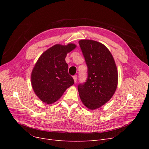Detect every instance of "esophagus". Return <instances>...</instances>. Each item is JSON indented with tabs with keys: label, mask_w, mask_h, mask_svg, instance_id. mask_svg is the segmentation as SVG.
I'll list each match as a JSON object with an SVG mask.
<instances>
[{
	"label": "esophagus",
	"mask_w": 149,
	"mask_h": 149,
	"mask_svg": "<svg viewBox=\"0 0 149 149\" xmlns=\"http://www.w3.org/2000/svg\"><path fill=\"white\" fill-rule=\"evenodd\" d=\"M73 79H74V82H75V83H76V81H77V75H74V76H73Z\"/></svg>",
	"instance_id": "1"
}]
</instances>
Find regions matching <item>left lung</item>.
<instances>
[{
  "instance_id": "obj_1",
  "label": "left lung",
  "mask_w": 149,
  "mask_h": 149,
  "mask_svg": "<svg viewBox=\"0 0 149 149\" xmlns=\"http://www.w3.org/2000/svg\"><path fill=\"white\" fill-rule=\"evenodd\" d=\"M88 66V80L78 91L83 104L90 110L105 104L118 85V70L112 54L98 42L83 39L79 42Z\"/></svg>"
}]
</instances>
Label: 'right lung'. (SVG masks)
Here are the masks:
<instances>
[{
	"label": "right lung",
	"mask_w": 149,
	"mask_h": 149,
	"mask_svg": "<svg viewBox=\"0 0 149 149\" xmlns=\"http://www.w3.org/2000/svg\"><path fill=\"white\" fill-rule=\"evenodd\" d=\"M76 47L74 43L56 44L42 53L36 63L31 75V85L36 95L46 104L56 102L74 84L65 58Z\"/></svg>",
	"instance_id": "right-lung-1"
}]
</instances>
